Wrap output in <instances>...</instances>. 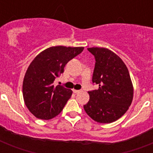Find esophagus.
Returning <instances> with one entry per match:
<instances>
[{
    "label": "esophagus",
    "instance_id": "esophagus-1",
    "mask_svg": "<svg viewBox=\"0 0 153 153\" xmlns=\"http://www.w3.org/2000/svg\"><path fill=\"white\" fill-rule=\"evenodd\" d=\"M81 90H73V92H74V94H79L81 92Z\"/></svg>",
    "mask_w": 153,
    "mask_h": 153
}]
</instances>
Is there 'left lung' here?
I'll return each instance as SVG.
<instances>
[{
  "instance_id": "1",
  "label": "left lung",
  "mask_w": 153,
  "mask_h": 153,
  "mask_svg": "<svg viewBox=\"0 0 153 153\" xmlns=\"http://www.w3.org/2000/svg\"><path fill=\"white\" fill-rule=\"evenodd\" d=\"M94 56L92 82L98 90L89 91L90 100L84 109L94 121L111 123L130 106L133 98V84L128 68L119 56L104 48H87Z\"/></svg>"
}]
</instances>
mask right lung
I'll return each instance as SVG.
<instances>
[{"instance_id":"right-lung-1","label":"right lung","mask_w":153,"mask_h":153,"mask_svg":"<svg viewBox=\"0 0 153 153\" xmlns=\"http://www.w3.org/2000/svg\"><path fill=\"white\" fill-rule=\"evenodd\" d=\"M84 48L51 47L40 52L27 68L23 82L25 105L37 118L48 120L62 111L72 91L54 81L64 71L67 62L79 55Z\"/></svg>"}]
</instances>
